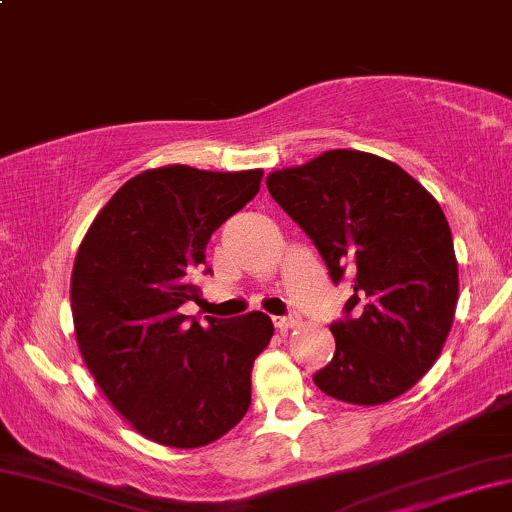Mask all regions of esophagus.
Masks as SVG:
<instances>
[{
    "mask_svg": "<svg viewBox=\"0 0 512 512\" xmlns=\"http://www.w3.org/2000/svg\"><path fill=\"white\" fill-rule=\"evenodd\" d=\"M273 323L280 332H289V330H294V327H299L301 320H299V315H285V318H275Z\"/></svg>",
    "mask_w": 512,
    "mask_h": 512,
    "instance_id": "esophagus-1",
    "label": "esophagus"
}]
</instances>
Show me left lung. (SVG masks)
I'll use <instances>...</instances> for the list:
<instances>
[{"label": "left lung", "mask_w": 512, "mask_h": 512, "mask_svg": "<svg viewBox=\"0 0 512 512\" xmlns=\"http://www.w3.org/2000/svg\"><path fill=\"white\" fill-rule=\"evenodd\" d=\"M270 197L313 239L334 282L351 275L346 318L330 325L320 391L380 406L418 384L449 337L458 261L439 201L382 156L332 149L268 175Z\"/></svg>", "instance_id": "8db88e82"}]
</instances>
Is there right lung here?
Wrapping results in <instances>:
<instances>
[{
	"label": "right lung",
	"instance_id": "1",
	"mask_svg": "<svg viewBox=\"0 0 512 512\" xmlns=\"http://www.w3.org/2000/svg\"><path fill=\"white\" fill-rule=\"evenodd\" d=\"M263 170L151 168L125 182L82 239L71 275L78 349L111 406L142 437L199 449L251 406V368L275 327L266 313L187 323L206 244L261 189Z\"/></svg>",
	"mask_w": 512,
	"mask_h": 512
}]
</instances>
